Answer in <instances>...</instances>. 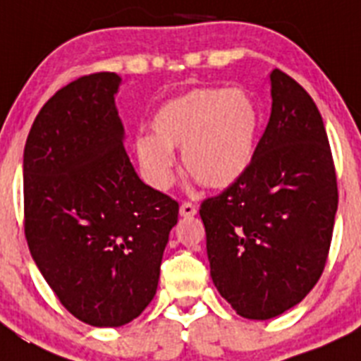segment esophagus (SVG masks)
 <instances>
[{
	"instance_id": "1",
	"label": "esophagus",
	"mask_w": 361,
	"mask_h": 361,
	"mask_svg": "<svg viewBox=\"0 0 361 361\" xmlns=\"http://www.w3.org/2000/svg\"><path fill=\"white\" fill-rule=\"evenodd\" d=\"M180 215H183V216L197 215L195 204H191V202H183V204H180Z\"/></svg>"
}]
</instances>
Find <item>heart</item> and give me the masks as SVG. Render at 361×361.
<instances>
[{"instance_id": "1", "label": "heart", "mask_w": 361, "mask_h": 361, "mask_svg": "<svg viewBox=\"0 0 361 361\" xmlns=\"http://www.w3.org/2000/svg\"><path fill=\"white\" fill-rule=\"evenodd\" d=\"M260 110L240 88H199L166 103L153 117L155 135L135 141L142 175L157 190L175 178L173 148L197 183L226 188L244 175L257 149Z\"/></svg>"}]
</instances>
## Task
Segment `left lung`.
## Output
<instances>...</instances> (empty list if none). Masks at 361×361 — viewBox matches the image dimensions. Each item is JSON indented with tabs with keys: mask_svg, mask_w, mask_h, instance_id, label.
<instances>
[{
	"mask_svg": "<svg viewBox=\"0 0 361 361\" xmlns=\"http://www.w3.org/2000/svg\"><path fill=\"white\" fill-rule=\"evenodd\" d=\"M269 81V123L250 168L200 206L213 283L250 320L279 317L314 288L338 209L317 104L282 70H273Z\"/></svg>",
	"mask_w": 361,
	"mask_h": 361,
	"instance_id": "8db88e82",
	"label": "left lung"
}]
</instances>
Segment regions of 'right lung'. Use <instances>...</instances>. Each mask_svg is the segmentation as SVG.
Segmentation results:
<instances>
[{
	"instance_id": "add662e5",
	"label": "right lung",
	"mask_w": 361,
	"mask_h": 361,
	"mask_svg": "<svg viewBox=\"0 0 361 361\" xmlns=\"http://www.w3.org/2000/svg\"><path fill=\"white\" fill-rule=\"evenodd\" d=\"M121 78L82 75L44 103L23 153L25 237L59 302L119 327L155 296L178 204L139 178L116 108Z\"/></svg>"
}]
</instances>
